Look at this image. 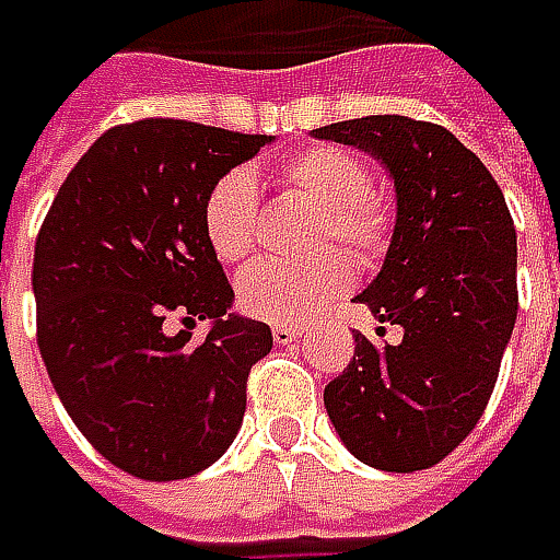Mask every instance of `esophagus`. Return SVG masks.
<instances>
[{"instance_id": "obj_1", "label": "esophagus", "mask_w": 560, "mask_h": 560, "mask_svg": "<svg viewBox=\"0 0 560 560\" xmlns=\"http://www.w3.org/2000/svg\"><path fill=\"white\" fill-rule=\"evenodd\" d=\"M299 336H302V330L295 324H277L273 327V342H280V346H290Z\"/></svg>"}]
</instances>
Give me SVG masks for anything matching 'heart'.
<instances>
[{"instance_id":"heart-1","label":"heart","mask_w":560,"mask_h":560,"mask_svg":"<svg viewBox=\"0 0 560 560\" xmlns=\"http://www.w3.org/2000/svg\"><path fill=\"white\" fill-rule=\"evenodd\" d=\"M283 199L317 211L312 246L339 243L361 261L389 246L396 214L386 196L371 189L368 164L339 145H314L277 164ZM205 236L221 261H243L258 243V192L246 171L218 177L202 205ZM352 283V265L339 252H324L305 265L258 261L240 273L236 295L252 317L270 324L299 320L324 308Z\"/></svg>"}]
</instances>
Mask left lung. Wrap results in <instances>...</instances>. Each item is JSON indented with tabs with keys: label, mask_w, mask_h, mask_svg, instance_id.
I'll return each mask as SVG.
<instances>
[{
	"label": "left lung",
	"mask_w": 560,
	"mask_h": 560,
	"mask_svg": "<svg viewBox=\"0 0 560 560\" xmlns=\"http://www.w3.org/2000/svg\"><path fill=\"white\" fill-rule=\"evenodd\" d=\"M358 145L396 184L383 270L358 295L401 342L355 334V355L324 389L346 448L376 470H427L483 418L517 320V233L486 164L445 127L371 115L314 130ZM383 334V327H380Z\"/></svg>",
	"instance_id": "left-lung-1"
}]
</instances>
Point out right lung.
Returning <instances> with one entry per match:
<instances>
[{"label": "right lung", "instance_id": "obj_1", "mask_svg": "<svg viewBox=\"0 0 560 560\" xmlns=\"http://www.w3.org/2000/svg\"><path fill=\"white\" fill-rule=\"evenodd\" d=\"M273 137L142 118L105 130L36 233V342L55 393L105 462L164 483L214 464L246 415L268 324L226 314L205 236L211 184ZM171 313L185 320L167 335ZM196 319H214L192 340Z\"/></svg>", "mask_w": 560, "mask_h": 560}]
</instances>
